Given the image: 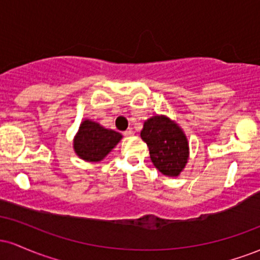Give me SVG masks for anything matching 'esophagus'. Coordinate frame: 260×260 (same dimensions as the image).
Returning a JSON list of instances; mask_svg holds the SVG:
<instances>
[{
    "mask_svg": "<svg viewBox=\"0 0 260 260\" xmlns=\"http://www.w3.org/2000/svg\"><path fill=\"white\" fill-rule=\"evenodd\" d=\"M133 134H134L133 129H131V128H129V129H127L126 132H123V136H124V137H132Z\"/></svg>",
    "mask_w": 260,
    "mask_h": 260,
    "instance_id": "obj_1",
    "label": "esophagus"
}]
</instances>
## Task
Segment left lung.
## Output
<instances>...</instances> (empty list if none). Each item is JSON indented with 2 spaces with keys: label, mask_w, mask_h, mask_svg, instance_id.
I'll return each mask as SVG.
<instances>
[{
  "label": "left lung",
  "mask_w": 260,
  "mask_h": 260,
  "mask_svg": "<svg viewBox=\"0 0 260 260\" xmlns=\"http://www.w3.org/2000/svg\"><path fill=\"white\" fill-rule=\"evenodd\" d=\"M140 137L161 174L177 177L183 171L189 159V144L178 123L165 115H155L144 122Z\"/></svg>",
  "instance_id": "1"
}]
</instances>
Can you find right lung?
Segmentation results:
<instances>
[{
    "instance_id": "add662e5",
    "label": "right lung",
    "mask_w": 260,
    "mask_h": 260,
    "mask_svg": "<svg viewBox=\"0 0 260 260\" xmlns=\"http://www.w3.org/2000/svg\"><path fill=\"white\" fill-rule=\"evenodd\" d=\"M121 139V133L85 118L80 122L78 132L74 136L73 149L82 160L96 164L105 159Z\"/></svg>"
}]
</instances>
